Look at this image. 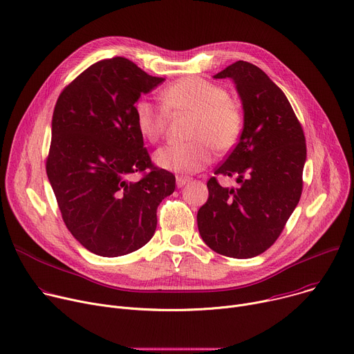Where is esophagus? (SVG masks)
Instances as JSON below:
<instances>
[{
  "mask_svg": "<svg viewBox=\"0 0 354 354\" xmlns=\"http://www.w3.org/2000/svg\"><path fill=\"white\" fill-rule=\"evenodd\" d=\"M189 182H190V178H187V176H176V186L178 187H183Z\"/></svg>",
  "mask_w": 354,
  "mask_h": 354,
  "instance_id": "esophagus-1",
  "label": "esophagus"
}]
</instances>
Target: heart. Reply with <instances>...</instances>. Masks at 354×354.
Here are the masks:
<instances>
[{
	"instance_id": "obj_1",
	"label": "heart",
	"mask_w": 354,
	"mask_h": 354,
	"mask_svg": "<svg viewBox=\"0 0 354 354\" xmlns=\"http://www.w3.org/2000/svg\"><path fill=\"white\" fill-rule=\"evenodd\" d=\"M165 108L148 99L134 104V121L140 134L156 142L165 133L168 111H187L195 115L190 125L192 142H171L159 148L155 164L175 174H195L207 167L213 149L227 151L237 142L243 130V115L229 93L221 86L202 77H185L162 93Z\"/></svg>"
}]
</instances>
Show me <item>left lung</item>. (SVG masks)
<instances>
[{
    "mask_svg": "<svg viewBox=\"0 0 354 354\" xmlns=\"http://www.w3.org/2000/svg\"><path fill=\"white\" fill-rule=\"evenodd\" d=\"M213 77L232 79L243 104L240 140L214 171L240 186L210 178L198 227L213 251L251 259L275 243L301 199L305 136L283 91L252 63L239 60Z\"/></svg>",
    "mask_w": 354,
    "mask_h": 354,
    "instance_id": "8db88e82",
    "label": "left lung"
}]
</instances>
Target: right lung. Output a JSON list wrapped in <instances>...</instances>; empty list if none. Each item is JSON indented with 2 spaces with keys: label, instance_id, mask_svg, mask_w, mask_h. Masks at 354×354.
<instances>
[{
  "label": "right lung",
  "instance_id": "1",
  "mask_svg": "<svg viewBox=\"0 0 354 354\" xmlns=\"http://www.w3.org/2000/svg\"><path fill=\"white\" fill-rule=\"evenodd\" d=\"M164 80L115 56L87 68L56 102L48 179L66 227L97 255L120 257L145 245L159 203L175 190V176L152 165L134 121L141 94ZM148 167L140 181L129 179Z\"/></svg>",
  "mask_w": 354,
  "mask_h": 354
}]
</instances>
